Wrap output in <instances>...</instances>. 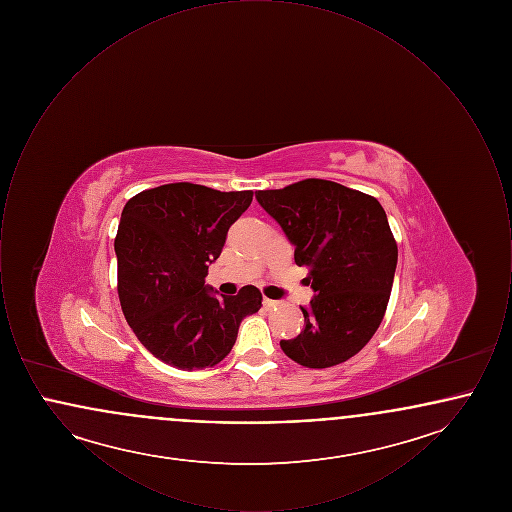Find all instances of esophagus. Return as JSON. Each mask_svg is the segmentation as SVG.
<instances>
[{
  "label": "esophagus",
  "instance_id": "34e87169",
  "mask_svg": "<svg viewBox=\"0 0 512 512\" xmlns=\"http://www.w3.org/2000/svg\"><path fill=\"white\" fill-rule=\"evenodd\" d=\"M263 305H265V309H276L278 305H280V301H274V299H263Z\"/></svg>",
  "mask_w": 512,
  "mask_h": 512
}]
</instances>
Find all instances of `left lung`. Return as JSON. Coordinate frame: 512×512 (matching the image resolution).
Returning <instances> with one entry per match:
<instances>
[{
  "label": "left lung",
  "mask_w": 512,
  "mask_h": 512,
  "mask_svg": "<svg viewBox=\"0 0 512 512\" xmlns=\"http://www.w3.org/2000/svg\"><path fill=\"white\" fill-rule=\"evenodd\" d=\"M259 205L295 245V265L315 297L301 307L305 328L282 351L301 366L328 368L357 355L378 330L397 267V244L376 197L307 178L261 190Z\"/></svg>",
  "instance_id": "obj_1"
}]
</instances>
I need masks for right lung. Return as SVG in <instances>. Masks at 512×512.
Here are the masks:
<instances>
[{"instance_id":"1","label":"right lung","mask_w":512,"mask_h":512,"mask_svg":"<svg viewBox=\"0 0 512 512\" xmlns=\"http://www.w3.org/2000/svg\"><path fill=\"white\" fill-rule=\"evenodd\" d=\"M251 199V190L176 182L126 201L115 238L117 290L126 322L159 361L180 370L219 365L242 320L261 309L255 286L230 297L205 286L228 228Z\"/></svg>"}]
</instances>
